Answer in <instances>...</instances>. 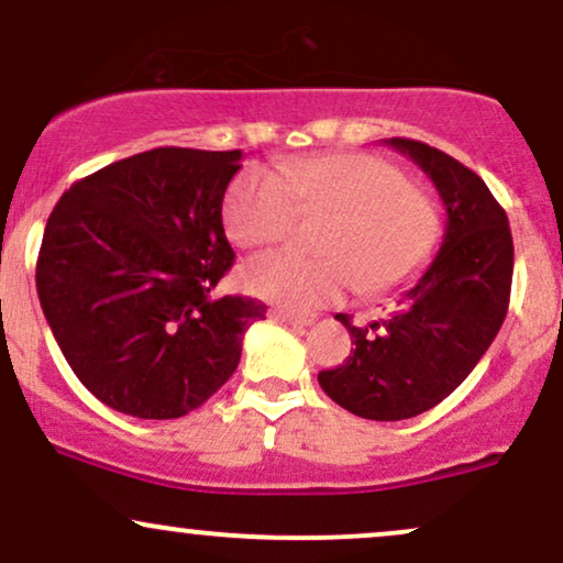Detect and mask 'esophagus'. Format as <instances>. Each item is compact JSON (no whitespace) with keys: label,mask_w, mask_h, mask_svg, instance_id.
I'll return each mask as SVG.
<instances>
[{"label":"esophagus","mask_w":563,"mask_h":563,"mask_svg":"<svg viewBox=\"0 0 563 563\" xmlns=\"http://www.w3.org/2000/svg\"><path fill=\"white\" fill-rule=\"evenodd\" d=\"M271 319L274 321H282V323H289V327H310V323L316 321L313 313H292V310H271Z\"/></svg>","instance_id":"34e87169"}]
</instances>
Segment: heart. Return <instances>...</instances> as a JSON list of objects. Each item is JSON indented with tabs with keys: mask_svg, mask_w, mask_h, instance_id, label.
I'll return each mask as SVG.
<instances>
[{
	"mask_svg": "<svg viewBox=\"0 0 563 563\" xmlns=\"http://www.w3.org/2000/svg\"><path fill=\"white\" fill-rule=\"evenodd\" d=\"M297 210H329L323 255H257L242 271L247 292L289 310L332 306L353 287L387 295L424 271L440 240V210L395 163L368 152L289 157L279 174L247 165L223 197V227L240 247L279 242Z\"/></svg>",
	"mask_w": 563,
	"mask_h": 563,
	"instance_id": "obj_1",
	"label": "heart"
}]
</instances>
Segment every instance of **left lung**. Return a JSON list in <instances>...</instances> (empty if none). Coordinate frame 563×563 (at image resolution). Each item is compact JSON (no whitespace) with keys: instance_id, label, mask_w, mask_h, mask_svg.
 Instances as JSON below:
<instances>
[{"instance_id":"8db88e82","label":"left lung","mask_w":563,"mask_h":563,"mask_svg":"<svg viewBox=\"0 0 563 563\" xmlns=\"http://www.w3.org/2000/svg\"><path fill=\"white\" fill-rule=\"evenodd\" d=\"M432 178L448 223L440 253L389 316L368 327L345 323L355 350L319 385L336 406L374 421L411 419L445 400L472 374L506 319L514 240L506 210L487 184L442 150L387 139Z\"/></svg>"}]
</instances>
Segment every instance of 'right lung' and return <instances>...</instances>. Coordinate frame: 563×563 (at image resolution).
<instances>
[{"label": "right lung", "mask_w": 563, "mask_h": 563, "mask_svg": "<svg viewBox=\"0 0 563 563\" xmlns=\"http://www.w3.org/2000/svg\"><path fill=\"white\" fill-rule=\"evenodd\" d=\"M242 150L157 147L110 163L59 197L36 292L81 385L136 419H178L227 385L253 297L216 295L234 263L221 205Z\"/></svg>", "instance_id": "obj_1"}]
</instances>
